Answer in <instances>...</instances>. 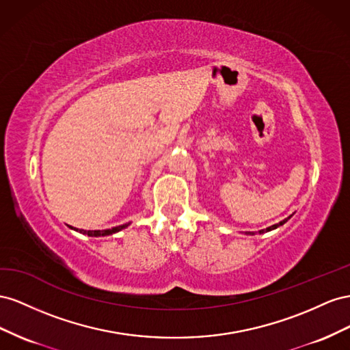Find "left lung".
<instances>
[{
    "instance_id": "8db88e82",
    "label": "left lung",
    "mask_w": 350,
    "mask_h": 350,
    "mask_svg": "<svg viewBox=\"0 0 350 350\" xmlns=\"http://www.w3.org/2000/svg\"><path fill=\"white\" fill-rule=\"evenodd\" d=\"M292 217V215H291ZM291 217H287V218H284L283 219V221H280V223H278V224H274V226H271V227H267L265 228V230H261V232H259V233H264V232H269V230H274V228H277V227H280V226H283L286 221H287V219L288 218H291Z\"/></svg>"
}]
</instances>
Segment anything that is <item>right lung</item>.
Listing matches in <instances>:
<instances>
[{
    "instance_id": "add662e5",
    "label": "right lung",
    "mask_w": 350,
    "mask_h": 350,
    "mask_svg": "<svg viewBox=\"0 0 350 350\" xmlns=\"http://www.w3.org/2000/svg\"><path fill=\"white\" fill-rule=\"evenodd\" d=\"M129 224H123V226H117V227H113V228H107V230H81V233L83 234H88V236H94V237H98V236H108V234H113V233H117L120 230H123L124 227H127Z\"/></svg>"
}]
</instances>
